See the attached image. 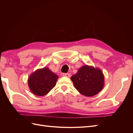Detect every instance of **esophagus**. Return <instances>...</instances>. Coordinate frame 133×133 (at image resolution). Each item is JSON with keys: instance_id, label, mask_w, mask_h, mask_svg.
Segmentation results:
<instances>
[{"instance_id": "obj_1", "label": "esophagus", "mask_w": 133, "mask_h": 133, "mask_svg": "<svg viewBox=\"0 0 133 133\" xmlns=\"http://www.w3.org/2000/svg\"><path fill=\"white\" fill-rule=\"evenodd\" d=\"M63 76H66V77L69 78L71 76V75L69 73H63Z\"/></svg>"}]
</instances>
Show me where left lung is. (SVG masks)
<instances>
[{
    "label": "left lung",
    "instance_id": "obj_1",
    "mask_svg": "<svg viewBox=\"0 0 133 133\" xmlns=\"http://www.w3.org/2000/svg\"><path fill=\"white\" fill-rule=\"evenodd\" d=\"M70 79L76 90L87 96L97 94L104 85V75L102 71L92 66L83 65Z\"/></svg>",
    "mask_w": 133,
    "mask_h": 133
}]
</instances>
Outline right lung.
<instances>
[{
	"label": "right lung",
	"mask_w": 133,
	"mask_h": 133,
	"mask_svg": "<svg viewBox=\"0 0 133 133\" xmlns=\"http://www.w3.org/2000/svg\"><path fill=\"white\" fill-rule=\"evenodd\" d=\"M58 76L49 68L44 67L36 70L28 80V87L33 93L38 96L46 95L55 86Z\"/></svg>",
	"instance_id": "1"
}]
</instances>
